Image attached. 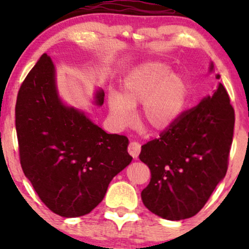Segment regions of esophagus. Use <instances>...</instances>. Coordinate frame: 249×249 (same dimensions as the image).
<instances>
[{"instance_id":"obj_1","label":"esophagus","mask_w":249,"mask_h":249,"mask_svg":"<svg viewBox=\"0 0 249 249\" xmlns=\"http://www.w3.org/2000/svg\"><path fill=\"white\" fill-rule=\"evenodd\" d=\"M141 150H142V145L139 144L138 142H131L130 144H128L127 151L133 158H138L139 153H141Z\"/></svg>"}]
</instances>
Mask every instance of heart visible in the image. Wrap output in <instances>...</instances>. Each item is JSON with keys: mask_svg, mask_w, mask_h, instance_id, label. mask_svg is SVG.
Masks as SVG:
<instances>
[{"mask_svg": "<svg viewBox=\"0 0 249 249\" xmlns=\"http://www.w3.org/2000/svg\"><path fill=\"white\" fill-rule=\"evenodd\" d=\"M187 89L179 76L162 63H146L125 79L123 93L108 96L110 113L119 126L133 119V107L142 104V119L154 130H164L178 118L184 107Z\"/></svg>", "mask_w": 249, "mask_h": 249, "instance_id": "1", "label": "heart"}]
</instances>
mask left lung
I'll return each instance as SVG.
<instances>
[{"mask_svg": "<svg viewBox=\"0 0 249 249\" xmlns=\"http://www.w3.org/2000/svg\"><path fill=\"white\" fill-rule=\"evenodd\" d=\"M234 122L230 96L220 83L212 96L180 113L159 138L142 145L139 159L151 171L150 184L142 191L147 210L164 219L182 220L205 206L227 172Z\"/></svg>", "mask_w": 249, "mask_h": 249, "instance_id": "8db88e82", "label": "left lung"}]
</instances>
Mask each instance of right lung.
Instances as JSON below:
<instances>
[{"instance_id": "right-lung-1", "label": "right lung", "mask_w": 249, "mask_h": 249, "mask_svg": "<svg viewBox=\"0 0 249 249\" xmlns=\"http://www.w3.org/2000/svg\"><path fill=\"white\" fill-rule=\"evenodd\" d=\"M103 103L99 90L96 104ZM15 118L22 170L43 204L64 218L90 213L132 160L126 137L107 133L84 112L63 104L47 53L19 88Z\"/></svg>"}]
</instances>
